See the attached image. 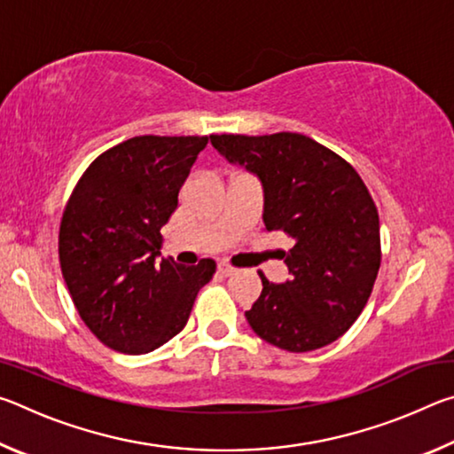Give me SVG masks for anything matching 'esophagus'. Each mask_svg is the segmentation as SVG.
Wrapping results in <instances>:
<instances>
[{"label": "esophagus", "mask_w": 454, "mask_h": 454, "mask_svg": "<svg viewBox=\"0 0 454 454\" xmlns=\"http://www.w3.org/2000/svg\"><path fill=\"white\" fill-rule=\"evenodd\" d=\"M218 272L222 274V276H232L236 270L232 266H228V264H224V262H220L218 264Z\"/></svg>", "instance_id": "esophagus-1"}]
</instances>
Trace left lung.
Masks as SVG:
<instances>
[{
  "mask_svg": "<svg viewBox=\"0 0 454 454\" xmlns=\"http://www.w3.org/2000/svg\"><path fill=\"white\" fill-rule=\"evenodd\" d=\"M230 164L262 184L268 232L288 234V280L262 272V294L246 320L262 340L288 352L326 347L355 325L380 268V224L355 168L312 137L210 136Z\"/></svg>",
  "mask_w": 454,
  "mask_h": 454,
  "instance_id": "left-lung-1",
  "label": "left lung"
}]
</instances>
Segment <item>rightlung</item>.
<instances>
[{
	"mask_svg": "<svg viewBox=\"0 0 454 454\" xmlns=\"http://www.w3.org/2000/svg\"><path fill=\"white\" fill-rule=\"evenodd\" d=\"M208 136H136L114 145L75 186L59 226V264L82 320L99 342L145 355L186 326L216 262H158L160 230L178 208Z\"/></svg>",
	"mask_w": 454,
	"mask_h": 454,
	"instance_id": "add662e5",
	"label": "right lung"
}]
</instances>
